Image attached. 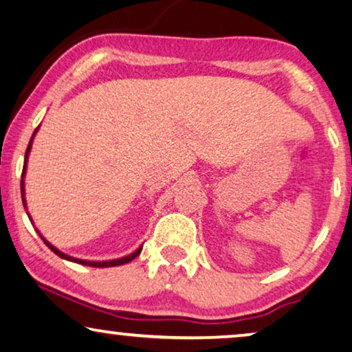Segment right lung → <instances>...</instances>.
<instances>
[{"label": "right lung", "instance_id": "right-lung-1", "mask_svg": "<svg viewBox=\"0 0 352 352\" xmlns=\"http://www.w3.org/2000/svg\"><path fill=\"white\" fill-rule=\"evenodd\" d=\"M38 131V128L35 129V133ZM35 133H33V136H32V139H30V142H28V147H27V152H25V160H23V170H22V181H21V192H22V201H23V206H25V182H23V176H25V168H27V158H28V153H30V148H32V142H33V138H35ZM27 208V206H25ZM28 218H30V216H28ZM32 221V219H30ZM40 234V232H38ZM40 237H41V234H40ZM43 239V237H41ZM43 242H45L47 247L51 248V252H54L57 256H60V258H64V259H67V261H74V263H78V264H83V266H91V267H113V266H122V264H126V263H129V261H133L134 258L136 256H139V253H141V250H142V247H139L136 252L134 253H131V254H128V256H124V258H120V259H112V261H85V259H76V258H72V256H69V254H65V253H62V252H59V250H57L56 247H52V245L47 242L46 239H43Z\"/></svg>", "mask_w": 352, "mask_h": 352}]
</instances>
